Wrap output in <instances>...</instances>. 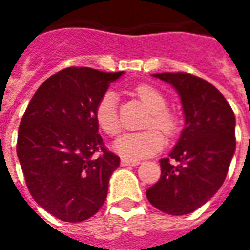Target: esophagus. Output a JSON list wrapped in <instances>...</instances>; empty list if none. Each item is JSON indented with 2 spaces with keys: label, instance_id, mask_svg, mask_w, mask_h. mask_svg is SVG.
<instances>
[{
  "label": "esophagus",
  "instance_id": "esophagus-1",
  "mask_svg": "<svg viewBox=\"0 0 250 250\" xmlns=\"http://www.w3.org/2000/svg\"><path fill=\"white\" fill-rule=\"evenodd\" d=\"M120 164L123 165V167H128V165H131V167H137V165H139V161H137V160H127V158H122L120 160Z\"/></svg>",
  "mask_w": 250,
  "mask_h": 250
}]
</instances>
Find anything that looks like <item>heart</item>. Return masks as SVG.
Listing matches in <instances>:
<instances>
[{"mask_svg": "<svg viewBox=\"0 0 250 250\" xmlns=\"http://www.w3.org/2000/svg\"><path fill=\"white\" fill-rule=\"evenodd\" d=\"M135 95L149 108L150 118L147 119V127H157L162 132L172 135L177 128V120L172 112L167 109V103L165 96L158 89L151 85L142 83L135 89ZM95 119L97 125L108 135H116L122 130V123L118 113V97L113 92H107L97 103L95 109ZM164 135L155 128L127 132L119 137L113 149L125 158L139 160L158 153L164 147Z\"/></svg>", "mask_w": 250, "mask_h": 250, "instance_id": "heart-1", "label": "heart"}]
</instances>
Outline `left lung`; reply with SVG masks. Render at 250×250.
Segmentation results:
<instances>
[{
	"label": "left lung",
	"mask_w": 250,
	"mask_h": 250,
	"mask_svg": "<svg viewBox=\"0 0 250 250\" xmlns=\"http://www.w3.org/2000/svg\"><path fill=\"white\" fill-rule=\"evenodd\" d=\"M179 93L186 127L167 158L161 177L146 191L155 208L186 215L207 203L226 179L235 151V116L210 83L188 73L153 74Z\"/></svg>",
	"instance_id": "8db88e82"
}]
</instances>
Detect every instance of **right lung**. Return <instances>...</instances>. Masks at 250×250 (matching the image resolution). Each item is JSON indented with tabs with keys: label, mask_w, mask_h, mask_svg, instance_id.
<instances>
[{
	"label": "right lung",
	"mask_w": 250,
	"mask_h": 250,
	"mask_svg": "<svg viewBox=\"0 0 250 250\" xmlns=\"http://www.w3.org/2000/svg\"><path fill=\"white\" fill-rule=\"evenodd\" d=\"M122 76L123 71L63 69L40 85L20 122L17 157L28 189L61 221H86L107 199L120 158L105 149L95 109Z\"/></svg>",
	"instance_id": "obj_1"
}]
</instances>
